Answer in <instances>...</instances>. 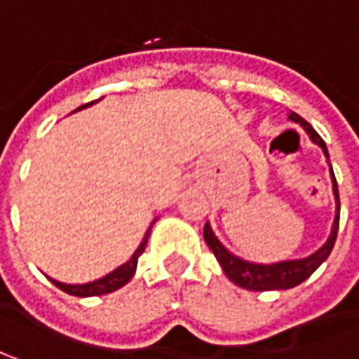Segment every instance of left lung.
Here are the masks:
<instances>
[{
	"mask_svg": "<svg viewBox=\"0 0 359 359\" xmlns=\"http://www.w3.org/2000/svg\"><path fill=\"white\" fill-rule=\"evenodd\" d=\"M288 119L292 123H299L303 130H305L309 137L323 150L327 162H329V152H327L325 142L321 140V136L311 128V123L305 121L303 117L294 111L288 114ZM329 172H331V182H333V197H335V219L331 225V233L327 238V242L313 252L311 256L306 258H297V260H283V262L274 264H258V262H248L240 256L231 254L225 245H223L217 236L213 233L209 222L205 223V229H203V236H205V242L209 245V250L215 254L217 262L222 264L225 276L233 283V285L242 286L245 290H286V288H292V286L305 283L306 278L325 262L333 250V243L337 238V227H339V193H337V180L333 175V168H331V162H329Z\"/></svg>",
	"mask_w": 359,
	"mask_h": 359,
	"instance_id": "left-lung-1",
	"label": "left lung"
}]
</instances>
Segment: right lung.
<instances>
[{
	"instance_id": "right-lung-1",
	"label": "right lung",
	"mask_w": 359,
	"mask_h": 359,
	"mask_svg": "<svg viewBox=\"0 0 359 359\" xmlns=\"http://www.w3.org/2000/svg\"><path fill=\"white\" fill-rule=\"evenodd\" d=\"M93 103H95V101L87 103V105H81L79 109L89 107V105H93ZM79 109H74V111H79ZM154 223H156V219L150 223V227H148L144 240L137 245L136 252L132 254V258L126 264L117 266L116 270H111L109 274L97 278L93 283H85V285H67V283H60V280H54V278H50V283H53L54 286H58L60 290H65L67 294H73V297H99V294H109V292L121 288L123 285H128V283L132 280V276L136 274L137 258H140V254L146 250V243H148V238H150V231H152V225H154Z\"/></svg>"
}]
</instances>
